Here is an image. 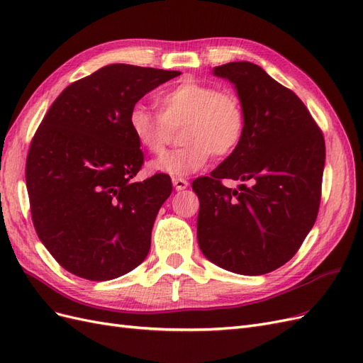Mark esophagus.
I'll return each instance as SVG.
<instances>
[{
    "label": "esophagus",
    "instance_id": "esophagus-1",
    "mask_svg": "<svg viewBox=\"0 0 363 363\" xmlns=\"http://www.w3.org/2000/svg\"><path fill=\"white\" fill-rule=\"evenodd\" d=\"M172 184H174V188L177 189V191H184V189L189 186L188 180L180 179V177H174V179H172Z\"/></svg>",
    "mask_w": 363,
    "mask_h": 363
}]
</instances>
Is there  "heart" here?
Segmentation results:
<instances>
[{"instance_id": "b5f03b06", "label": "heart", "mask_w": 363, "mask_h": 363, "mask_svg": "<svg viewBox=\"0 0 363 363\" xmlns=\"http://www.w3.org/2000/svg\"><path fill=\"white\" fill-rule=\"evenodd\" d=\"M159 112L135 106L128 128L138 145L160 155L172 130L180 128L182 148L151 162L152 171L183 177L200 171L212 157H224L240 145L245 135V108L232 91L200 82H183L157 96Z\"/></svg>"}]
</instances>
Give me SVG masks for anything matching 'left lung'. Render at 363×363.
I'll list each match as a JSON object with an SVG mask.
<instances>
[{"label":"left lung","mask_w":363,"mask_h":363,"mask_svg":"<svg viewBox=\"0 0 363 363\" xmlns=\"http://www.w3.org/2000/svg\"><path fill=\"white\" fill-rule=\"evenodd\" d=\"M212 72L235 86L247 124L232 155L192 183L200 200L196 238L215 265L262 276L291 260L315 224L324 136L300 98L257 65L230 62ZM224 178L250 184L230 190Z\"/></svg>","instance_id":"8db88e82"}]
</instances>
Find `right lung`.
I'll use <instances>...</instances> for the list:
<instances>
[{
    "instance_id": "right-lung-1",
    "label": "right lung",
    "mask_w": 363,
    "mask_h": 363,
    "mask_svg": "<svg viewBox=\"0 0 363 363\" xmlns=\"http://www.w3.org/2000/svg\"><path fill=\"white\" fill-rule=\"evenodd\" d=\"M180 71L115 63L71 83L50 107L27 156L31 219L59 265L92 281L135 269L151 247L169 175L144 182V155L128 128L142 96Z\"/></svg>"
}]
</instances>
